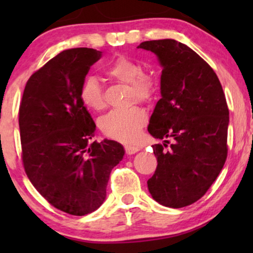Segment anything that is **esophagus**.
<instances>
[{
    "mask_svg": "<svg viewBox=\"0 0 253 253\" xmlns=\"http://www.w3.org/2000/svg\"><path fill=\"white\" fill-rule=\"evenodd\" d=\"M124 148H126V154H129V155L137 153V152L139 151V147H138V146H133V145H126V146L124 147Z\"/></svg>",
    "mask_w": 253,
    "mask_h": 253,
    "instance_id": "esophagus-1",
    "label": "esophagus"
}]
</instances>
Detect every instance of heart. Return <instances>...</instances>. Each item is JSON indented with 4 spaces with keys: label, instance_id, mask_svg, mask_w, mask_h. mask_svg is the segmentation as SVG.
Here are the masks:
<instances>
[{
    "label": "heart",
    "instance_id": "b5f03b06",
    "mask_svg": "<svg viewBox=\"0 0 253 253\" xmlns=\"http://www.w3.org/2000/svg\"><path fill=\"white\" fill-rule=\"evenodd\" d=\"M105 74L116 83L129 85L127 103H148L157 93V79L148 72L141 71L140 64L129 57H116L106 68ZM79 98L83 105L94 112H100L106 106L102 86L94 77H88L83 82ZM146 123V112L139 106H131L126 109L112 110L100 120L99 124L106 137L121 143H131Z\"/></svg>",
    "mask_w": 253,
    "mask_h": 253
}]
</instances>
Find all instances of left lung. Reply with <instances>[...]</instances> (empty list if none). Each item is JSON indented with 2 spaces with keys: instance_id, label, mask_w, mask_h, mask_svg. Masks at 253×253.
Masks as SVG:
<instances>
[{
  "instance_id": "left-lung-1",
  "label": "left lung",
  "mask_w": 253,
  "mask_h": 253,
  "mask_svg": "<svg viewBox=\"0 0 253 253\" xmlns=\"http://www.w3.org/2000/svg\"><path fill=\"white\" fill-rule=\"evenodd\" d=\"M138 48L153 51L162 65L148 132L165 144L152 146L158 166L147 186L159 204L181 209L205 195L226 162L229 109L216 74L191 48L171 39Z\"/></svg>"
}]
</instances>
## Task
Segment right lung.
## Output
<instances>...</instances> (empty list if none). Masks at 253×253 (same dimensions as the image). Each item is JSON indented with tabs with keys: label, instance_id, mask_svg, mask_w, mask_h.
Masks as SVG:
<instances>
[{
	"label": "right lung",
	"instance_id": "obj_1",
	"mask_svg": "<svg viewBox=\"0 0 253 253\" xmlns=\"http://www.w3.org/2000/svg\"><path fill=\"white\" fill-rule=\"evenodd\" d=\"M101 55L92 48L61 51L31 76L19 106L27 177L51 206L76 216L101 206L110 171L124 155L117 141L88 144L95 123L79 91Z\"/></svg>",
	"mask_w": 253,
	"mask_h": 253
}]
</instances>
